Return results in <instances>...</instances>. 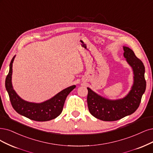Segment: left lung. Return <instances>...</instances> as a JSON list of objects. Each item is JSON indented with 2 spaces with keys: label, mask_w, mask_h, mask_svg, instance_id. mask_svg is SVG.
<instances>
[{
  "label": "left lung",
  "mask_w": 153,
  "mask_h": 153,
  "mask_svg": "<svg viewBox=\"0 0 153 153\" xmlns=\"http://www.w3.org/2000/svg\"><path fill=\"white\" fill-rule=\"evenodd\" d=\"M124 57L134 71V84L125 98L110 100L100 97L88 88L87 102L88 109L93 116L103 121H116L131 115L139 106L142 96L145 92L146 82L144 77L145 67L133 51L123 47Z\"/></svg>",
  "instance_id": "obj_1"
}]
</instances>
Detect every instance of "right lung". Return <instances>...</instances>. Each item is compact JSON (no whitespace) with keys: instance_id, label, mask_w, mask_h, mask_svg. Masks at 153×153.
Wrapping results in <instances>:
<instances>
[{"instance_id":"obj_1","label":"right lung","mask_w":153,"mask_h":153,"mask_svg":"<svg viewBox=\"0 0 153 153\" xmlns=\"http://www.w3.org/2000/svg\"><path fill=\"white\" fill-rule=\"evenodd\" d=\"M14 58L15 56L10 62L9 72L5 79V88L9 94L13 108L19 114L38 122L48 121L54 119L60 115L63 110L67 97L76 88V86L74 85L62 90L52 98L42 103L27 102L22 100L16 94L12 86L11 78L13 73V63Z\"/></svg>"}]
</instances>
